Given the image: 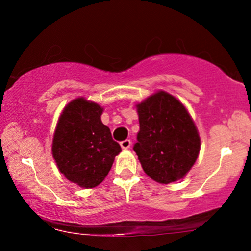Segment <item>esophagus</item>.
<instances>
[{
  "label": "esophagus",
  "instance_id": "obj_1",
  "mask_svg": "<svg viewBox=\"0 0 251 251\" xmlns=\"http://www.w3.org/2000/svg\"><path fill=\"white\" fill-rule=\"evenodd\" d=\"M120 146H122V149H124V150L129 149L131 148V140L129 139L123 140V142H120Z\"/></svg>",
  "mask_w": 251,
  "mask_h": 251
}]
</instances>
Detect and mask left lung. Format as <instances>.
I'll use <instances>...</instances> for the list:
<instances>
[{"instance_id":"1","label":"left lung","mask_w":251,"mask_h":251,"mask_svg":"<svg viewBox=\"0 0 251 251\" xmlns=\"http://www.w3.org/2000/svg\"><path fill=\"white\" fill-rule=\"evenodd\" d=\"M140 129L133 150L143 170L160 184L181 179L197 160L201 138L188 109L159 91L137 105Z\"/></svg>"}]
</instances>
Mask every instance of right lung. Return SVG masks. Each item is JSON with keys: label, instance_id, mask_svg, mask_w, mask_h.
<instances>
[{"label": "right lung", "instance_id": "1", "mask_svg": "<svg viewBox=\"0 0 251 251\" xmlns=\"http://www.w3.org/2000/svg\"><path fill=\"white\" fill-rule=\"evenodd\" d=\"M103 108L76 98L63 108L54 132L51 153L59 171L85 189L99 185L122 151L101 122Z\"/></svg>", "mask_w": 251, "mask_h": 251}]
</instances>
